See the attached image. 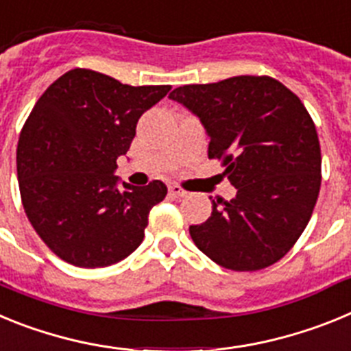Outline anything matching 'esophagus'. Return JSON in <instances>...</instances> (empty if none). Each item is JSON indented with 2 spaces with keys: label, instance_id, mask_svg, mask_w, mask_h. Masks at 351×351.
Instances as JSON below:
<instances>
[{
  "label": "esophagus",
  "instance_id": "obj_1",
  "mask_svg": "<svg viewBox=\"0 0 351 351\" xmlns=\"http://www.w3.org/2000/svg\"><path fill=\"white\" fill-rule=\"evenodd\" d=\"M169 193L172 195V197L181 198V197H186V195H188V191L182 190V188L179 184H172V186H169Z\"/></svg>",
  "mask_w": 351,
  "mask_h": 351
}]
</instances>
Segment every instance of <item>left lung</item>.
Segmentation results:
<instances>
[{
  "mask_svg": "<svg viewBox=\"0 0 351 351\" xmlns=\"http://www.w3.org/2000/svg\"><path fill=\"white\" fill-rule=\"evenodd\" d=\"M170 98L197 114L209 133V158L237 188L213 200L197 247L230 271L265 269L283 258L309 223L322 184L320 141L295 93L267 75L188 84Z\"/></svg>",
  "mask_w": 351,
  "mask_h": 351,
  "instance_id": "left-lung-1",
  "label": "left lung"
}]
</instances>
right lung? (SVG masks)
<instances>
[{
  "label": "right lung",
  "mask_w": 351,
  "mask_h": 351,
  "mask_svg": "<svg viewBox=\"0 0 351 351\" xmlns=\"http://www.w3.org/2000/svg\"><path fill=\"white\" fill-rule=\"evenodd\" d=\"M169 91L73 68L38 98L19 135V190L29 223L61 260L108 267L141 246L149 210L167 186L117 188L114 170L138 117Z\"/></svg>",
  "instance_id": "add662e5"
}]
</instances>
